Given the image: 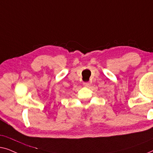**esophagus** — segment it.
<instances>
[{"label":"esophagus","instance_id":"esophagus-1","mask_svg":"<svg viewBox=\"0 0 153 153\" xmlns=\"http://www.w3.org/2000/svg\"><path fill=\"white\" fill-rule=\"evenodd\" d=\"M83 85L85 87H88V86L90 85V83L89 82H85L83 83Z\"/></svg>","mask_w":153,"mask_h":153}]
</instances>
